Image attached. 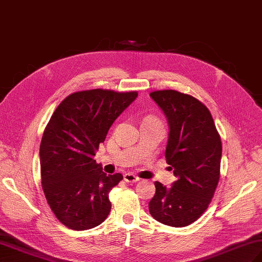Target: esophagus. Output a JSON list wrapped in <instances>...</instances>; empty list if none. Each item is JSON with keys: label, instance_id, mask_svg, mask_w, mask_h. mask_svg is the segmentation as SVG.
Returning <instances> with one entry per match:
<instances>
[{"label": "esophagus", "instance_id": "1", "mask_svg": "<svg viewBox=\"0 0 262 262\" xmlns=\"http://www.w3.org/2000/svg\"><path fill=\"white\" fill-rule=\"evenodd\" d=\"M124 180L126 182H137V181H140L141 179L137 176L133 174V173H129V172H128V173L124 174Z\"/></svg>", "mask_w": 262, "mask_h": 262}]
</instances>
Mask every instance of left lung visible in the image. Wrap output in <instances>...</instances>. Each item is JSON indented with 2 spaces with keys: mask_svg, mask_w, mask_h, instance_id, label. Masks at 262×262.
<instances>
[{
  "mask_svg": "<svg viewBox=\"0 0 262 262\" xmlns=\"http://www.w3.org/2000/svg\"><path fill=\"white\" fill-rule=\"evenodd\" d=\"M166 117V163L177 180L170 188L155 181L149 214L160 223L183 227L207 209L220 180L222 142L205 104L174 90L149 94Z\"/></svg>",
  "mask_w": 262,
  "mask_h": 262,
  "instance_id": "8db88e82",
  "label": "left lung"
}]
</instances>
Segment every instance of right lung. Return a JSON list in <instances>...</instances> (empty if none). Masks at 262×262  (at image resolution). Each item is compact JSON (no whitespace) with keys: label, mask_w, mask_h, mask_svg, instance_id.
Instances as JSON below:
<instances>
[{"label":"right lung","mask_w":262,"mask_h":262,"mask_svg":"<svg viewBox=\"0 0 262 262\" xmlns=\"http://www.w3.org/2000/svg\"><path fill=\"white\" fill-rule=\"evenodd\" d=\"M137 92L80 91L59 103L41 138V185L60 223L84 231L100 225L110 213L109 191L121 181L94 160L109 128Z\"/></svg>","instance_id":"add662e5"}]
</instances>
